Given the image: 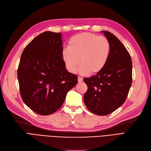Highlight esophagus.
Segmentation results:
<instances>
[{
  "label": "esophagus",
  "instance_id": "34e87169",
  "mask_svg": "<svg viewBox=\"0 0 151 151\" xmlns=\"http://www.w3.org/2000/svg\"><path fill=\"white\" fill-rule=\"evenodd\" d=\"M82 81H83V79H82V77H78V82H82Z\"/></svg>",
  "mask_w": 151,
  "mask_h": 151
}]
</instances>
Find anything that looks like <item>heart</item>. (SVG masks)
<instances>
[{
	"label": "heart",
	"mask_w": 151,
	"mask_h": 151,
	"mask_svg": "<svg viewBox=\"0 0 151 151\" xmlns=\"http://www.w3.org/2000/svg\"><path fill=\"white\" fill-rule=\"evenodd\" d=\"M111 46L108 40L97 35L82 33L72 37L62 58L68 70L76 73L80 63L82 74H96L103 70L109 59Z\"/></svg>",
	"instance_id": "heart-1"
}]
</instances>
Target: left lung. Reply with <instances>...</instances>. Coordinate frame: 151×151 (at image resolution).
Segmentation results:
<instances>
[{
  "label": "left lung",
  "mask_w": 151,
  "mask_h": 151,
  "mask_svg": "<svg viewBox=\"0 0 151 151\" xmlns=\"http://www.w3.org/2000/svg\"><path fill=\"white\" fill-rule=\"evenodd\" d=\"M109 41L110 55L103 70L83 79L88 89L83 100L88 109L100 116L107 115L122 106L132 83V61L129 53L113 34L101 31Z\"/></svg>",
  "instance_id": "8db88e82"
}]
</instances>
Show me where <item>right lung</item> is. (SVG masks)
Returning <instances> with one entry per match:
<instances>
[{
    "mask_svg": "<svg viewBox=\"0 0 151 151\" xmlns=\"http://www.w3.org/2000/svg\"><path fill=\"white\" fill-rule=\"evenodd\" d=\"M61 33L45 32L24 49L17 70L22 99L31 110L49 115L62 106L66 95L77 83L62 58Z\"/></svg>",
    "mask_w": 151,
    "mask_h": 151,
    "instance_id": "obj_1",
    "label": "right lung"
}]
</instances>
